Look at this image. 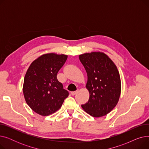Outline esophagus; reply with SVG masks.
Listing matches in <instances>:
<instances>
[{
  "label": "esophagus",
  "instance_id": "obj_1",
  "mask_svg": "<svg viewBox=\"0 0 149 149\" xmlns=\"http://www.w3.org/2000/svg\"><path fill=\"white\" fill-rule=\"evenodd\" d=\"M77 92H78V91H72V92H70V93H71V95H75Z\"/></svg>",
  "mask_w": 149,
  "mask_h": 149
}]
</instances>
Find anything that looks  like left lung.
Segmentation results:
<instances>
[{
    "label": "left lung",
    "mask_w": 149,
    "mask_h": 149,
    "mask_svg": "<svg viewBox=\"0 0 149 149\" xmlns=\"http://www.w3.org/2000/svg\"><path fill=\"white\" fill-rule=\"evenodd\" d=\"M79 59L88 74V102L82 104L84 111L93 117L104 116L118 102L121 93L119 72L112 60L100 52L85 53Z\"/></svg>",
    "instance_id": "1"
}]
</instances>
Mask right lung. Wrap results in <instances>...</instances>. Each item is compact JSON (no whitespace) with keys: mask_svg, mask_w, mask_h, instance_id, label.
<instances>
[{"mask_svg":"<svg viewBox=\"0 0 149 149\" xmlns=\"http://www.w3.org/2000/svg\"><path fill=\"white\" fill-rule=\"evenodd\" d=\"M68 58L64 54H43L35 60L26 73L23 92L33 111L48 116L58 111L69 95L57 75Z\"/></svg>","mask_w":149,"mask_h":149,"instance_id":"add662e5","label":"right lung"}]
</instances>
